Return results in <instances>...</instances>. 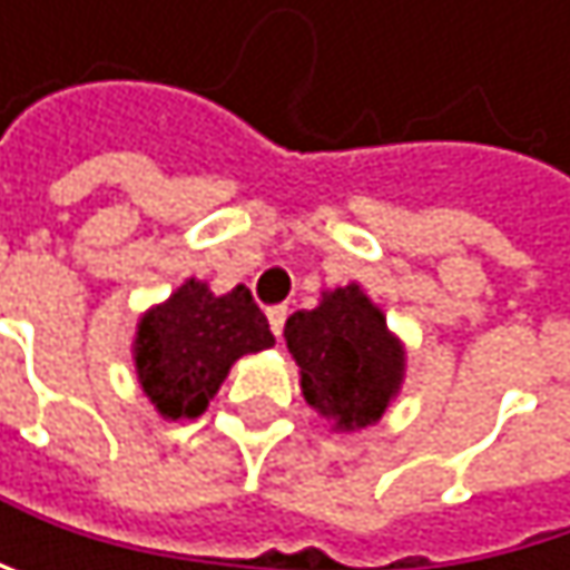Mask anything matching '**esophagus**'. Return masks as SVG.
Instances as JSON below:
<instances>
[{
	"instance_id": "obj_1",
	"label": "esophagus",
	"mask_w": 570,
	"mask_h": 570,
	"mask_svg": "<svg viewBox=\"0 0 570 570\" xmlns=\"http://www.w3.org/2000/svg\"><path fill=\"white\" fill-rule=\"evenodd\" d=\"M267 320H271V330H274V336H281V333H284V323H286V306H271V309H267Z\"/></svg>"
}]
</instances>
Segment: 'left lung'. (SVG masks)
I'll use <instances>...</instances> for the list:
<instances>
[{"label": "left lung", "mask_w": 570, "mask_h": 570, "mask_svg": "<svg viewBox=\"0 0 570 570\" xmlns=\"http://www.w3.org/2000/svg\"><path fill=\"white\" fill-rule=\"evenodd\" d=\"M299 393L333 432L376 425L405 380V346L386 313L360 284L323 289L313 309H296L284 326Z\"/></svg>", "instance_id": "1"}]
</instances>
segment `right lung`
I'll list each match as a JSON object with an SVG mask.
<instances>
[{"instance_id":"obj_1","label":"right lung","mask_w":570,"mask_h":570,"mask_svg":"<svg viewBox=\"0 0 570 570\" xmlns=\"http://www.w3.org/2000/svg\"><path fill=\"white\" fill-rule=\"evenodd\" d=\"M274 346V333L250 289L214 293L187 277L168 299L138 316L131 360L141 393L168 422L197 419L240 356Z\"/></svg>"}]
</instances>
